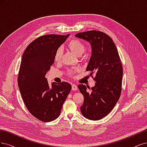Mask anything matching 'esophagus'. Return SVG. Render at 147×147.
Returning a JSON list of instances; mask_svg holds the SVG:
<instances>
[{"label":"esophagus","mask_w":147,"mask_h":147,"mask_svg":"<svg viewBox=\"0 0 147 147\" xmlns=\"http://www.w3.org/2000/svg\"><path fill=\"white\" fill-rule=\"evenodd\" d=\"M71 86H72V88H71L72 90H74V91H76L77 90H78V87H77L76 85L72 84Z\"/></svg>","instance_id":"1"}]
</instances>
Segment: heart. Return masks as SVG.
I'll list each match as a JSON object with an SVG mask.
<instances>
[{"label":"heart","instance_id":"obj_1","mask_svg":"<svg viewBox=\"0 0 147 147\" xmlns=\"http://www.w3.org/2000/svg\"><path fill=\"white\" fill-rule=\"evenodd\" d=\"M68 46L69 49L72 51L74 53H75L77 55H81L85 51V45L82 42L77 40V39H73L71 41H70L68 44ZM62 49L61 48H59L57 49L55 51V53L54 54V60L55 61H60L61 59V55H62ZM77 70H69V74L71 75H73L76 71Z\"/></svg>","mask_w":147,"mask_h":147}]
</instances>
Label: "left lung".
Masks as SVG:
<instances>
[{"label":"left lung","mask_w":147,"mask_h":147,"mask_svg":"<svg viewBox=\"0 0 147 147\" xmlns=\"http://www.w3.org/2000/svg\"><path fill=\"white\" fill-rule=\"evenodd\" d=\"M75 36L90 43L92 55L86 71H92V75L96 73L91 92L85 85L78 86L84 97L80 111L87 119L100 120L110 113L120 96L123 68L120 57L113 40L105 33L90 30Z\"/></svg>","instance_id":"1"}]
</instances>
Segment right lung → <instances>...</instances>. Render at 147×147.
I'll return each mask as SVG.
<instances>
[{"mask_svg":"<svg viewBox=\"0 0 147 147\" xmlns=\"http://www.w3.org/2000/svg\"><path fill=\"white\" fill-rule=\"evenodd\" d=\"M67 35H46L38 38L24 52L18 83L23 101L32 115L49 122L56 119L69 94L71 86L53 82L45 78L54 62L55 51L66 41Z\"/></svg>","mask_w":147,"mask_h":147,"instance_id":"add662e5","label":"right lung"}]
</instances>
